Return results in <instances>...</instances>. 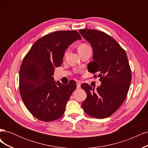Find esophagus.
<instances>
[{
	"mask_svg": "<svg viewBox=\"0 0 148 148\" xmlns=\"http://www.w3.org/2000/svg\"><path fill=\"white\" fill-rule=\"evenodd\" d=\"M80 87H81V83H80L79 82H77V89L80 88Z\"/></svg>",
	"mask_w": 148,
	"mask_h": 148,
	"instance_id": "1",
	"label": "esophagus"
}]
</instances>
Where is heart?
Returning <instances> with one entry per match:
<instances>
[{"mask_svg":"<svg viewBox=\"0 0 148 148\" xmlns=\"http://www.w3.org/2000/svg\"><path fill=\"white\" fill-rule=\"evenodd\" d=\"M89 47L87 44H86V43H82V44H80L78 46V51L79 52V51H83V50H84V49H86L87 47ZM67 53V52H65V56L66 54Z\"/></svg>","mask_w":148,"mask_h":148,"instance_id":"obj_1","label":"heart"}]
</instances>
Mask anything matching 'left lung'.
<instances>
[{
  "label": "left lung",
  "mask_w": 148,
  "mask_h": 148,
  "mask_svg": "<svg viewBox=\"0 0 148 148\" xmlns=\"http://www.w3.org/2000/svg\"><path fill=\"white\" fill-rule=\"evenodd\" d=\"M83 37L93 49L89 72L100 77V86L95 89L87 83L82 88L87 97L82 104L84 112L92 117L105 119L112 115L122 106L132 81V71L127 53L120 44L103 31L81 29Z\"/></svg>",
  "instance_id": "obj_1"
}]
</instances>
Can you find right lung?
<instances>
[{"instance_id":"add662e5","label":"right lung","mask_w":148,"mask_h":148,"mask_svg":"<svg viewBox=\"0 0 148 148\" xmlns=\"http://www.w3.org/2000/svg\"><path fill=\"white\" fill-rule=\"evenodd\" d=\"M78 39L82 37L77 31L52 32L37 40L24 57L20 69V94L29 112L40 120L60 118L77 88L74 80L67 84L56 83L53 75L56 67L62 65L66 48Z\"/></svg>"}]
</instances>
